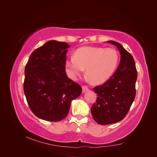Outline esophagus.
Listing matches in <instances>:
<instances>
[{"mask_svg": "<svg viewBox=\"0 0 157 157\" xmlns=\"http://www.w3.org/2000/svg\"><path fill=\"white\" fill-rule=\"evenodd\" d=\"M82 93L86 92V91H88V88L86 86H82Z\"/></svg>", "mask_w": 157, "mask_h": 157, "instance_id": "esophagus-1", "label": "esophagus"}]
</instances>
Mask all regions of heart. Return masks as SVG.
I'll return each mask as SVG.
<instances>
[{"label": "heart", "instance_id": "1", "mask_svg": "<svg viewBox=\"0 0 157 157\" xmlns=\"http://www.w3.org/2000/svg\"><path fill=\"white\" fill-rule=\"evenodd\" d=\"M119 62L116 50L101 47L84 46L79 48L66 61L71 77L76 78L86 69V75L92 83L106 82L115 73Z\"/></svg>", "mask_w": 157, "mask_h": 157}]
</instances>
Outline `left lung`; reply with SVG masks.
<instances>
[{
	"mask_svg": "<svg viewBox=\"0 0 157 157\" xmlns=\"http://www.w3.org/2000/svg\"><path fill=\"white\" fill-rule=\"evenodd\" d=\"M120 51L121 62L107 81L94 88L98 95L91 108L94 120L101 125L122 121L129 111L136 97L137 72L131 54L115 41H107Z\"/></svg>",
	"mask_w": 157,
	"mask_h": 157,
	"instance_id": "8db88e82",
	"label": "left lung"
}]
</instances>
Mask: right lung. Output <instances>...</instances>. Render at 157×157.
Returning a JSON list of instances; mask_svg holds the SVG:
<instances>
[{"instance_id":"obj_1","label":"right lung","mask_w":157,"mask_h":157,"mask_svg":"<svg viewBox=\"0 0 157 157\" xmlns=\"http://www.w3.org/2000/svg\"><path fill=\"white\" fill-rule=\"evenodd\" d=\"M68 48L66 42L50 40L32 52L25 65L23 91L31 111L40 119L63 120L82 92L65 72Z\"/></svg>"}]
</instances>
